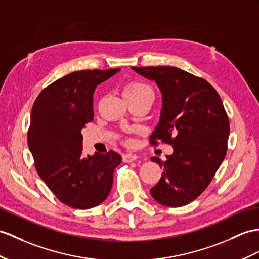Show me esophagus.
Returning <instances> with one entry per match:
<instances>
[{
  "label": "esophagus",
  "instance_id": "obj_1",
  "mask_svg": "<svg viewBox=\"0 0 259 259\" xmlns=\"http://www.w3.org/2000/svg\"><path fill=\"white\" fill-rule=\"evenodd\" d=\"M137 159V156L133 155V154H125L123 155V161L124 162H132L135 161Z\"/></svg>",
  "mask_w": 259,
  "mask_h": 259
}]
</instances>
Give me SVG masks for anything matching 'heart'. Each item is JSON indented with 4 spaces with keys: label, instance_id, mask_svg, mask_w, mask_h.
Wrapping results in <instances>:
<instances>
[{
    "label": "heart",
    "instance_id": "b5f03b06",
    "mask_svg": "<svg viewBox=\"0 0 259 259\" xmlns=\"http://www.w3.org/2000/svg\"><path fill=\"white\" fill-rule=\"evenodd\" d=\"M124 93H125V97H140V96H144V94L154 93V92H153V89H151L148 84L144 83V82L133 81V82H130V83L125 87Z\"/></svg>",
    "mask_w": 259,
    "mask_h": 259
}]
</instances>
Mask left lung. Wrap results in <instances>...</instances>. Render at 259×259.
<instances>
[{
	"mask_svg": "<svg viewBox=\"0 0 259 259\" xmlns=\"http://www.w3.org/2000/svg\"><path fill=\"white\" fill-rule=\"evenodd\" d=\"M132 69L154 80L162 93L159 124L150 144L161 141L174 148L165 161L151 157L163 172L150 194L162 205H186L205 190L225 158L230 122L223 102L206 80L179 68Z\"/></svg>",
	"mask_w": 259,
	"mask_h": 259,
	"instance_id": "8db88e82",
	"label": "left lung"
}]
</instances>
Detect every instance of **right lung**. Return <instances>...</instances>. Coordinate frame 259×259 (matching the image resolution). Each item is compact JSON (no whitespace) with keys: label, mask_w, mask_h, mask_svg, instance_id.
<instances>
[{"label":"right lung","mask_w":259,"mask_h":259,"mask_svg":"<svg viewBox=\"0 0 259 259\" xmlns=\"http://www.w3.org/2000/svg\"><path fill=\"white\" fill-rule=\"evenodd\" d=\"M119 71L81 70L46 87L31 109L28 147L35 167L60 202L91 209L108 198L113 172L122 157L113 150L82 154L81 130L93 119V93L98 84Z\"/></svg>","instance_id":"right-lung-1"}]
</instances>
